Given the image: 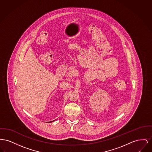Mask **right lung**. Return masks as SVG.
<instances>
[{"mask_svg":"<svg viewBox=\"0 0 152 152\" xmlns=\"http://www.w3.org/2000/svg\"><path fill=\"white\" fill-rule=\"evenodd\" d=\"M55 120H54V121H50V122H54Z\"/></svg>","mask_w":152,"mask_h":152,"instance_id":"add662e5","label":"right lung"}]
</instances>
